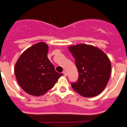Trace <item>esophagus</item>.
Wrapping results in <instances>:
<instances>
[{
    "label": "esophagus",
    "mask_w": 127,
    "mask_h": 127,
    "mask_svg": "<svg viewBox=\"0 0 127 127\" xmlns=\"http://www.w3.org/2000/svg\"><path fill=\"white\" fill-rule=\"evenodd\" d=\"M63 74H64V76H65V77H66V76L67 75V72L66 71H63Z\"/></svg>",
    "instance_id": "esophagus-1"
}]
</instances>
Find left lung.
<instances>
[{"label": "left lung", "mask_w": 127, "mask_h": 127, "mask_svg": "<svg viewBox=\"0 0 127 127\" xmlns=\"http://www.w3.org/2000/svg\"><path fill=\"white\" fill-rule=\"evenodd\" d=\"M75 59L79 79L71 83L75 91L84 97L100 94L107 84L111 72L109 57L100 48L86 44L68 47Z\"/></svg>", "instance_id": "obj_1"}]
</instances>
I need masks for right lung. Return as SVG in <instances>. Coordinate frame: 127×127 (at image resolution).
I'll return each mask as SVG.
<instances>
[{"mask_svg": "<svg viewBox=\"0 0 127 127\" xmlns=\"http://www.w3.org/2000/svg\"><path fill=\"white\" fill-rule=\"evenodd\" d=\"M48 50L47 44L37 43L25 50L15 64V73L18 83L31 95H45L63 75L56 71L48 59Z\"/></svg>", "mask_w": 127, "mask_h": 127, "instance_id": "obj_1", "label": "right lung"}]
</instances>
